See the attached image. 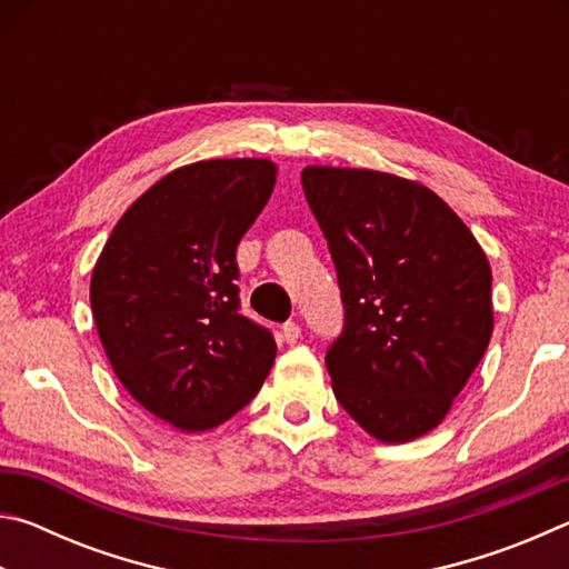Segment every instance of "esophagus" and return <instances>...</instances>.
<instances>
[{
  "label": "esophagus",
  "instance_id": "34e87169",
  "mask_svg": "<svg viewBox=\"0 0 569 569\" xmlns=\"http://www.w3.org/2000/svg\"><path fill=\"white\" fill-rule=\"evenodd\" d=\"M281 336L286 343H296L298 339H301V326H298L296 321H288L281 326Z\"/></svg>",
  "mask_w": 569,
  "mask_h": 569
}]
</instances>
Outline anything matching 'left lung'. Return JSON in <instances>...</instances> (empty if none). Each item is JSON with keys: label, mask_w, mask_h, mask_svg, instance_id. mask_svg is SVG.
I'll return each mask as SVG.
<instances>
[{"label": "left lung", "mask_w": 569, "mask_h": 569, "mask_svg": "<svg viewBox=\"0 0 569 569\" xmlns=\"http://www.w3.org/2000/svg\"><path fill=\"white\" fill-rule=\"evenodd\" d=\"M301 182L346 311L326 353L336 399L383 445L429 435L492 339L485 250L421 182L329 166L303 168Z\"/></svg>", "instance_id": "1"}]
</instances>
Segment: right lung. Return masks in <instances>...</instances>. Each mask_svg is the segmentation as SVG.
Wrapping results in <instances>:
<instances>
[{"mask_svg": "<svg viewBox=\"0 0 569 569\" xmlns=\"http://www.w3.org/2000/svg\"><path fill=\"white\" fill-rule=\"evenodd\" d=\"M276 162L200 160L124 210L94 263L90 303L130 397L180 431H208L256 397L276 359L238 311L236 248L266 208Z\"/></svg>", "mask_w": 569, "mask_h": 569, "instance_id": "add662e5", "label": "right lung"}]
</instances>
